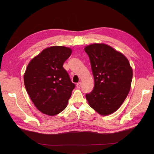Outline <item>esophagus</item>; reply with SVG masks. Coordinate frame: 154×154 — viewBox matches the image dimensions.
Masks as SVG:
<instances>
[{
  "mask_svg": "<svg viewBox=\"0 0 154 154\" xmlns=\"http://www.w3.org/2000/svg\"><path fill=\"white\" fill-rule=\"evenodd\" d=\"M76 87H77V88H80V87H81V82H79V83H77V85H76Z\"/></svg>",
  "mask_w": 154,
  "mask_h": 154,
  "instance_id": "1",
  "label": "esophagus"
}]
</instances>
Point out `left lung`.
Segmentation results:
<instances>
[{
	"label": "left lung",
	"instance_id": "1",
	"mask_svg": "<svg viewBox=\"0 0 154 154\" xmlns=\"http://www.w3.org/2000/svg\"><path fill=\"white\" fill-rule=\"evenodd\" d=\"M84 50L90 59L95 83L86 99L99 114H111L121 106L130 91L132 69L122 54L107 44H93Z\"/></svg>",
	"mask_w": 154,
	"mask_h": 154
}]
</instances>
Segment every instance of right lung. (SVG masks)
Wrapping results in <instances>:
<instances>
[{"mask_svg":"<svg viewBox=\"0 0 154 154\" xmlns=\"http://www.w3.org/2000/svg\"><path fill=\"white\" fill-rule=\"evenodd\" d=\"M71 54L70 48L52 46L45 48L28 64L24 84L32 102L44 114L55 116L67 106L75 85L63 64Z\"/></svg>","mask_w":154,"mask_h":154,"instance_id":"obj_1","label":"right lung"}]
</instances>
